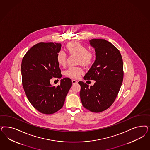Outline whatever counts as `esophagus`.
<instances>
[{"instance_id": "obj_1", "label": "esophagus", "mask_w": 150, "mask_h": 150, "mask_svg": "<svg viewBox=\"0 0 150 150\" xmlns=\"http://www.w3.org/2000/svg\"><path fill=\"white\" fill-rule=\"evenodd\" d=\"M72 82L73 84H77V83H78V82L77 81H76V80L72 79Z\"/></svg>"}]
</instances>
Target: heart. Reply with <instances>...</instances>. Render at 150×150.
<instances>
[{"label":"heart","instance_id":"heart-1","mask_svg":"<svg viewBox=\"0 0 150 150\" xmlns=\"http://www.w3.org/2000/svg\"><path fill=\"white\" fill-rule=\"evenodd\" d=\"M66 48L71 55L77 56V63L83 66H89L94 62L96 58L95 53L92 50H88L87 46L77 41L68 42ZM57 62L60 66H64L67 61V55L63 51H59L56 56ZM83 73V70L77 67H70L64 72L67 77L77 79Z\"/></svg>","mask_w":150,"mask_h":150}]
</instances>
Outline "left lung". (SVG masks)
Returning a JSON list of instances; mask_svg holds the SVG:
<instances>
[{
	"mask_svg": "<svg viewBox=\"0 0 150 150\" xmlns=\"http://www.w3.org/2000/svg\"><path fill=\"white\" fill-rule=\"evenodd\" d=\"M95 48L96 59L84 77L94 80L93 86L79 82L80 97L83 106L89 111L100 112L108 109L115 101L123 81V61L119 50L104 39L89 41Z\"/></svg>",
	"mask_w": 150,
	"mask_h": 150,
	"instance_id": "1",
	"label": "left lung"
}]
</instances>
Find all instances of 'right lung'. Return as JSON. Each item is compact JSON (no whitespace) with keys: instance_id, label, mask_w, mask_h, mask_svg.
I'll use <instances>...</instances> for the list:
<instances>
[{"instance_id":"add662e5","label":"right lung","mask_w":150,"mask_h":150,"mask_svg":"<svg viewBox=\"0 0 150 150\" xmlns=\"http://www.w3.org/2000/svg\"><path fill=\"white\" fill-rule=\"evenodd\" d=\"M61 44L40 42L25 54L21 70L22 84L29 102L39 112L52 114L63 106L68 92L72 85L69 78H64L57 87L51 86L52 77H62L56 56Z\"/></svg>"}]
</instances>
